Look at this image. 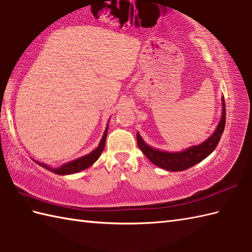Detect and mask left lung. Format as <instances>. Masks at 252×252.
Returning <instances> with one entry per match:
<instances>
[{"label":"left lung","mask_w":252,"mask_h":252,"mask_svg":"<svg viewBox=\"0 0 252 252\" xmlns=\"http://www.w3.org/2000/svg\"><path fill=\"white\" fill-rule=\"evenodd\" d=\"M222 119L219 123L216 132L208 138L206 142H203L200 145L189 147V149L181 153H165L158 151L153 147H149L147 144L142 140L138 133H136V140L137 145L140 147L143 154L151 160V161L162 169L168 171H183L186 169H189L192 165L200 162L201 160L207 158L216 147L218 146L219 142L221 140V136L223 134L224 127H225V119H226V110H225V100L222 97Z\"/></svg>","instance_id":"1"}]
</instances>
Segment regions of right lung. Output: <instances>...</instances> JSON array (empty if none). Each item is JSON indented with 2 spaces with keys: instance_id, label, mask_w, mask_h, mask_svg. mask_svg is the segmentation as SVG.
<instances>
[{
  "instance_id": "right-lung-1",
  "label": "right lung",
  "mask_w": 252,
  "mask_h": 252,
  "mask_svg": "<svg viewBox=\"0 0 252 252\" xmlns=\"http://www.w3.org/2000/svg\"><path fill=\"white\" fill-rule=\"evenodd\" d=\"M107 131H108V126L106 127L105 133L103 137H101V141L99 143L98 147L94 149V151L89 154V155H85V156L81 157V158H78L76 160H72L70 162H67L65 164L61 165L60 168H51L49 165H46L44 163H41V162H37L35 161L37 164H40L41 167L45 168L46 170L52 171V172H54L55 174H60V175H65V174H72V173H77L79 171H82L84 169L89 168L90 165H92L96 160L99 158V156L103 153L104 148H105V143H106V136H107Z\"/></svg>"
}]
</instances>
